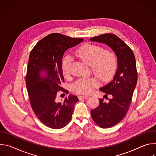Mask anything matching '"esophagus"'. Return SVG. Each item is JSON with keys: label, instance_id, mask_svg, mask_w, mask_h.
<instances>
[{"label": "esophagus", "instance_id": "esophagus-1", "mask_svg": "<svg viewBox=\"0 0 156 156\" xmlns=\"http://www.w3.org/2000/svg\"><path fill=\"white\" fill-rule=\"evenodd\" d=\"M88 98H89V96H78V98H79L80 100H81V99H87Z\"/></svg>", "mask_w": 156, "mask_h": 156}]
</instances>
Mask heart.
I'll list each match as a JSON object with an SVG mask.
<instances>
[{
	"instance_id": "b5f03b06",
	"label": "heart",
	"mask_w": 156,
	"mask_h": 156,
	"mask_svg": "<svg viewBox=\"0 0 156 156\" xmlns=\"http://www.w3.org/2000/svg\"><path fill=\"white\" fill-rule=\"evenodd\" d=\"M78 58L85 63L91 65L92 72L101 80H105L114 73L117 66L115 54L110 50H104L103 48L92 44H86L79 48L75 52ZM73 58L67 55L63 59L62 71L64 76L68 78L72 73ZM98 82L94 78H81L71 86L73 93L87 94L92 93L98 86Z\"/></svg>"
}]
</instances>
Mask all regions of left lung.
Masks as SVG:
<instances>
[{
    "label": "left lung",
    "instance_id": "left-lung-1",
    "mask_svg": "<svg viewBox=\"0 0 156 156\" xmlns=\"http://www.w3.org/2000/svg\"><path fill=\"white\" fill-rule=\"evenodd\" d=\"M106 44L113 49L117 57L118 68L113 80L100 89L112 96L108 102L99 99L98 107L91 111V115L94 122L102 128L112 127L121 122L129 110L133 92L138 80L136 60L130 48L118 36L106 33L90 39Z\"/></svg>",
    "mask_w": 156,
    "mask_h": 156
}]
</instances>
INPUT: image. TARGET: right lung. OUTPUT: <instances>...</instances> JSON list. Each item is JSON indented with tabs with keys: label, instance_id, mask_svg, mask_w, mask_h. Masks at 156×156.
<instances>
[{
	"label": "right lung",
	"instance_id": "right-lung-1",
	"mask_svg": "<svg viewBox=\"0 0 156 156\" xmlns=\"http://www.w3.org/2000/svg\"><path fill=\"white\" fill-rule=\"evenodd\" d=\"M83 39L52 33L40 40L30 52L25 78L29 99L37 118L49 128L60 129L71 120L78 98L70 95L63 102H58L56 98L59 91L69 93L61 86L63 55ZM42 71L47 73L45 77L40 76Z\"/></svg>",
	"mask_w": 156,
	"mask_h": 156
}]
</instances>
